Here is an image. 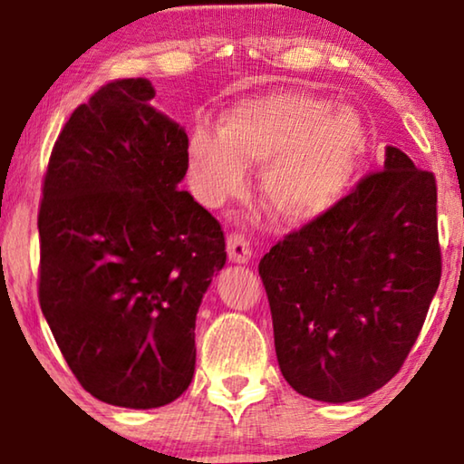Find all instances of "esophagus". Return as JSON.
Instances as JSON below:
<instances>
[{
	"label": "esophagus",
	"instance_id": "1",
	"mask_svg": "<svg viewBox=\"0 0 464 464\" xmlns=\"http://www.w3.org/2000/svg\"><path fill=\"white\" fill-rule=\"evenodd\" d=\"M227 254H229V260L235 264H247L251 260L249 241L241 233H231L227 237Z\"/></svg>",
	"mask_w": 464,
	"mask_h": 464
}]
</instances>
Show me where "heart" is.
<instances>
[{
	"mask_svg": "<svg viewBox=\"0 0 464 464\" xmlns=\"http://www.w3.org/2000/svg\"><path fill=\"white\" fill-rule=\"evenodd\" d=\"M364 151L356 110L296 90L243 100L218 119V132L198 124L188 139L190 176L204 200L241 194L246 169L262 166L264 207L288 225L327 213L354 182Z\"/></svg>",
	"mask_w": 464,
	"mask_h": 464,
	"instance_id": "obj_1",
	"label": "heart"
}]
</instances>
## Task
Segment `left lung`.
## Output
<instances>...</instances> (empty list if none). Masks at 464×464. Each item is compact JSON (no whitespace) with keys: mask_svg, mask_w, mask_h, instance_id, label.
<instances>
[{"mask_svg":"<svg viewBox=\"0 0 464 464\" xmlns=\"http://www.w3.org/2000/svg\"><path fill=\"white\" fill-rule=\"evenodd\" d=\"M436 202L434 174L387 147L381 171L262 257L278 364L296 392L348 403L399 372L442 274Z\"/></svg>","mask_w":464,"mask_h":464,"instance_id":"obj_1","label":"left lung"}]
</instances>
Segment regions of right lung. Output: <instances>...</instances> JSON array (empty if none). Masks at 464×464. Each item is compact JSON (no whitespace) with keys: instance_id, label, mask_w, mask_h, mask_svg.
<instances>
[{"instance_id":"add662e5","label":"right lung","mask_w":464,"mask_h":464,"mask_svg":"<svg viewBox=\"0 0 464 464\" xmlns=\"http://www.w3.org/2000/svg\"><path fill=\"white\" fill-rule=\"evenodd\" d=\"M143 77L110 82L59 132L38 210V301L100 401L151 410L188 389L194 327L225 266L217 218L178 190L188 135Z\"/></svg>"}]
</instances>
